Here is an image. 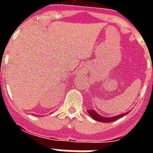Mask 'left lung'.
<instances>
[{"label": "left lung", "mask_w": 153, "mask_h": 153, "mask_svg": "<svg viewBox=\"0 0 153 153\" xmlns=\"http://www.w3.org/2000/svg\"><path fill=\"white\" fill-rule=\"evenodd\" d=\"M88 112L89 114V115L93 119V120H95L97 121H99V122H104V123H109V122H113L115 121L116 120H118V119L122 118L124 115H126L128 113V112H125L123 113V114H120V115H115V116H112V117H104V116H102L99 114H97V113L94 111V110H89V111H88Z\"/></svg>", "instance_id": "1"}]
</instances>
